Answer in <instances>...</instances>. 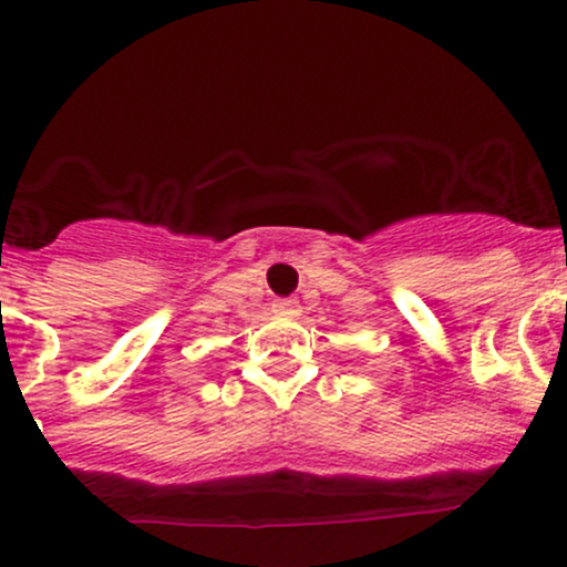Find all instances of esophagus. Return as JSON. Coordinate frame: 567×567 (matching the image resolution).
Listing matches in <instances>:
<instances>
[{"mask_svg": "<svg viewBox=\"0 0 567 567\" xmlns=\"http://www.w3.org/2000/svg\"><path fill=\"white\" fill-rule=\"evenodd\" d=\"M271 310L277 312V316H285V318H293V316H299V301L296 299H277L271 305Z\"/></svg>", "mask_w": 567, "mask_h": 567, "instance_id": "34e87169", "label": "esophagus"}]
</instances>
